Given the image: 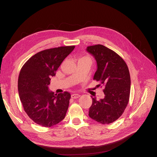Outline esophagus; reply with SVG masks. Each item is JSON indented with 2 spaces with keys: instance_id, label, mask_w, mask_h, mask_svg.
I'll return each instance as SVG.
<instances>
[{
  "instance_id": "34e87169",
  "label": "esophagus",
  "mask_w": 157,
  "mask_h": 157,
  "mask_svg": "<svg viewBox=\"0 0 157 157\" xmlns=\"http://www.w3.org/2000/svg\"><path fill=\"white\" fill-rule=\"evenodd\" d=\"M80 96L79 94H73L71 95V98H72L73 99H77V98H78Z\"/></svg>"
}]
</instances>
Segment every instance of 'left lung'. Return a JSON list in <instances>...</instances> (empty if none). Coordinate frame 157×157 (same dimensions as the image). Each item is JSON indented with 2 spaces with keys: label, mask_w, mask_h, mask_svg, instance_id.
<instances>
[{
  "label": "left lung",
  "mask_w": 157,
  "mask_h": 157,
  "mask_svg": "<svg viewBox=\"0 0 157 157\" xmlns=\"http://www.w3.org/2000/svg\"><path fill=\"white\" fill-rule=\"evenodd\" d=\"M86 51L97 62L94 80L100 82L98 86L104 87V98L97 100L92 98L89 117L101 124L115 122L124 113L129 101L130 75L128 66L120 56L105 46H88Z\"/></svg>",
  "instance_id": "1"
}]
</instances>
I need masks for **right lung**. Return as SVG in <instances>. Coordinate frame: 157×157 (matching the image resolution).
I'll return each mask as SVG.
<instances>
[{
    "label": "right lung",
    "instance_id": "1",
    "mask_svg": "<svg viewBox=\"0 0 157 157\" xmlns=\"http://www.w3.org/2000/svg\"><path fill=\"white\" fill-rule=\"evenodd\" d=\"M75 46H61L38 52L22 67L18 78V93L24 111L37 124L51 127L65 117L71 94L48 90L50 78Z\"/></svg>",
    "mask_w": 157,
    "mask_h": 157
}]
</instances>
